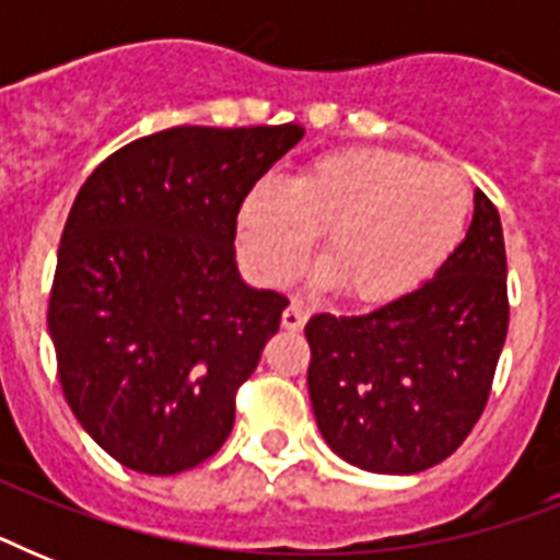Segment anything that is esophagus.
<instances>
[{
    "label": "esophagus",
    "mask_w": 560,
    "mask_h": 560,
    "mask_svg": "<svg viewBox=\"0 0 560 560\" xmlns=\"http://www.w3.org/2000/svg\"><path fill=\"white\" fill-rule=\"evenodd\" d=\"M305 319H307V311L299 305V302H290V305L284 307V314H281V325H284L288 331H302Z\"/></svg>",
    "instance_id": "esophagus-1"
}]
</instances>
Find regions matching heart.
Instances as JSON below:
<instances>
[{
    "label": "heart",
    "mask_w": 560,
    "mask_h": 560,
    "mask_svg": "<svg viewBox=\"0 0 560 560\" xmlns=\"http://www.w3.org/2000/svg\"><path fill=\"white\" fill-rule=\"evenodd\" d=\"M470 211L474 194L456 171L351 148L307 162L288 186H255L237 214V241L264 281L288 284L323 232L325 279L358 305H392L444 270Z\"/></svg>",
    "instance_id": "obj_1"
}]
</instances>
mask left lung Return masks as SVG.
<instances>
[{
  "label": "left lung",
  "mask_w": 560,
  "mask_h": 560,
  "mask_svg": "<svg viewBox=\"0 0 560 560\" xmlns=\"http://www.w3.org/2000/svg\"><path fill=\"white\" fill-rule=\"evenodd\" d=\"M505 331L503 223L477 191L468 235L430 284L369 314L311 316L307 392L319 433L372 474L433 468L482 416Z\"/></svg>",
  "instance_id": "8db88e82"
}]
</instances>
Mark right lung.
I'll use <instances>...</instances> for the list:
<instances>
[{"label": "right lung", "instance_id": "obj_1", "mask_svg": "<svg viewBox=\"0 0 560 560\" xmlns=\"http://www.w3.org/2000/svg\"><path fill=\"white\" fill-rule=\"evenodd\" d=\"M299 125L168 127L118 148L66 218L48 296L57 377L125 468L171 477L220 451L288 299L246 288L237 211Z\"/></svg>", "mask_w": 560, "mask_h": 560}]
</instances>
